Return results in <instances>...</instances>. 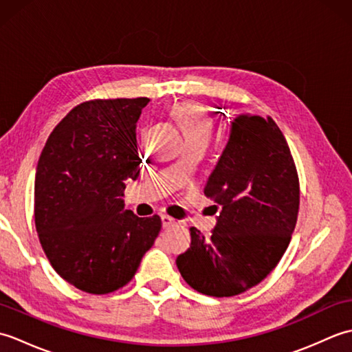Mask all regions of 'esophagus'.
I'll list each match as a JSON object with an SVG mask.
<instances>
[{"instance_id": "34e87169", "label": "esophagus", "mask_w": 352, "mask_h": 352, "mask_svg": "<svg viewBox=\"0 0 352 352\" xmlns=\"http://www.w3.org/2000/svg\"><path fill=\"white\" fill-rule=\"evenodd\" d=\"M175 223H177V221H175L174 218H170V216H168V214H163V216H162V226H163L164 228L175 226Z\"/></svg>"}]
</instances>
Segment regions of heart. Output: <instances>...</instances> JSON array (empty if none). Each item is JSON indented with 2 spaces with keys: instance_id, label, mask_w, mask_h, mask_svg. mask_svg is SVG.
Wrapping results in <instances>:
<instances>
[{
  "instance_id": "b5f03b06",
  "label": "heart",
  "mask_w": 352,
  "mask_h": 352,
  "mask_svg": "<svg viewBox=\"0 0 352 352\" xmlns=\"http://www.w3.org/2000/svg\"><path fill=\"white\" fill-rule=\"evenodd\" d=\"M174 116L183 126L186 140L207 142L212 138V121L199 107L193 104H183L174 109Z\"/></svg>"
}]
</instances>
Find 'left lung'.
<instances>
[{
    "mask_svg": "<svg viewBox=\"0 0 352 352\" xmlns=\"http://www.w3.org/2000/svg\"><path fill=\"white\" fill-rule=\"evenodd\" d=\"M204 195L221 207L216 227L210 237L190 228V248L177 257V267L201 294L234 296L257 286L278 265L296 226V168L271 118L231 119Z\"/></svg>",
    "mask_w": 352,
    "mask_h": 352,
    "instance_id": "1",
    "label": "left lung"
}]
</instances>
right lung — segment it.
I'll return each mask as SVG.
<instances>
[{
	"label": "right lung",
	"instance_id": "obj_1",
	"mask_svg": "<svg viewBox=\"0 0 352 352\" xmlns=\"http://www.w3.org/2000/svg\"><path fill=\"white\" fill-rule=\"evenodd\" d=\"M148 102L140 96L80 104L52 130L37 162L41 245L54 271L89 294L125 286L162 228L159 216L138 218L122 199L126 182L140 174L136 122Z\"/></svg>",
	"mask_w": 352,
	"mask_h": 352
}]
</instances>
